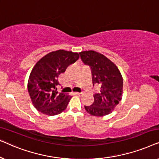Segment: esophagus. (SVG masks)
<instances>
[{"label": "esophagus", "instance_id": "1", "mask_svg": "<svg viewBox=\"0 0 159 159\" xmlns=\"http://www.w3.org/2000/svg\"><path fill=\"white\" fill-rule=\"evenodd\" d=\"M76 94H77V95H82L84 94V92H80V93H76Z\"/></svg>", "mask_w": 159, "mask_h": 159}]
</instances>
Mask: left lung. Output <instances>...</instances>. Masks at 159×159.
Returning <instances> with one entry per match:
<instances>
[{"instance_id":"8db88e82","label":"left lung","mask_w":159,"mask_h":159,"mask_svg":"<svg viewBox=\"0 0 159 159\" xmlns=\"http://www.w3.org/2000/svg\"><path fill=\"white\" fill-rule=\"evenodd\" d=\"M82 62L90 66L93 84L101 86L100 93H95L94 102L84 106L86 111L95 116L109 114L121 100L123 79L118 67L103 54L94 51L80 53Z\"/></svg>"}]
</instances>
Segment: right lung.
<instances>
[{
	"label": "right lung",
	"mask_w": 159,
	"mask_h": 159,
	"mask_svg": "<svg viewBox=\"0 0 159 159\" xmlns=\"http://www.w3.org/2000/svg\"><path fill=\"white\" fill-rule=\"evenodd\" d=\"M79 58L77 53L58 50L48 53L36 63L30 73L27 88L37 110L54 116L66 109L71 96L58 92V77Z\"/></svg>",
	"instance_id": "1"
}]
</instances>
